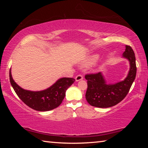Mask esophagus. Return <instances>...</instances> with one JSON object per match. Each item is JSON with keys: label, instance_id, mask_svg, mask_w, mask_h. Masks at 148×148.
<instances>
[{"label": "esophagus", "instance_id": "34e87169", "mask_svg": "<svg viewBox=\"0 0 148 148\" xmlns=\"http://www.w3.org/2000/svg\"><path fill=\"white\" fill-rule=\"evenodd\" d=\"M83 78H84V77L82 74H78L76 77V81L78 82V81H79V80H82Z\"/></svg>", "mask_w": 148, "mask_h": 148}]
</instances>
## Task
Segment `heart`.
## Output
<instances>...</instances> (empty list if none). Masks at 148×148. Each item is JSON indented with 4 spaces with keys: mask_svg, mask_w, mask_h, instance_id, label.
<instances>
[{
    "mask_svg": "<svg viewBox=\"0 0 148 148\" xmlns=\"http://www.w3.org/2000/svg\"><path fill=\"white\" fill-rule=\"evenodd\" d=\"M97 58H98V57H97V56H93L92 57V58L90 59L89 61L88 62V63H91V62H93L94 61H96Z\"/></svg>",
    "mask_w": 148,
    "mask_h": 148,
    "instance_id": "b5f03b06",
    "label": "heart"
}]
</instances>
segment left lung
<instances>
[{
	"label": "left lung",
	"instance_id": "obj_1",
	"mask_svg": "<svg viewBox=\"0 0 148 148\" xmlns=\"http://www.w3.org/2000/svg\"><path fill=\"white\" fill-rule=\"evenodd\" d=\"M123 57L130 62V71L125 80L116 84H106L101 72L87 74V82L86 98L88 103L98 108H109L119 103L128 94L136 77V58L133 49L126 46Z\"/></svg>",
	"mask_w": 148,
	"mask_h": 148
}]
</instances>
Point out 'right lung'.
<instances>
[{
    "label": "right lung",
    "mask_w": 148,
    "mask_h": 148,
    "mask_svg": "<svg viewBox=\"0 0 148 148\" xmlns=\"http://www.w3.org/2000/svg\"><path fill=\"white\" fill-rule=\"evenodd\" d=\"M9 74L12 86L19 98L31 108L40 112L58 107L63 101L67 89L75 82L72 77H63L44 91H30L22 89L14 81L10 71Z\"/></svg>",
    "instance_id": "obj_1"
}]
</instances>
